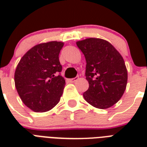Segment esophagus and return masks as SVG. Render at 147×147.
<instances>
[{
  "instance_id": "34e87169",
  "label": "esophagus",
  "mask_w": 147,
  "mask_h": 147,
  "mask_svg": "<svg viewBox=\"0 0 147 147\" xmlns=\"http://www.w3.org/2000/svg\"><path fill=\"white\" fill-rule=\"evenodd\" d=\"M78 79V77H76V78H71V79H69V82L71 83H74L76 82V81Z\"/></svg>"
}]
</instances>
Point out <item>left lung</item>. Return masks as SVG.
<instances>
[{
    "mask_svg": "<svg viewBox=\"0 0 147 147\" xmlns=\"http://www.w3.org/2000/svg\"><path fill=\"white\" fill-rule=\"evenodd\" d=\"M86 60L85 76L89 88L83 94L93 107L107 109L116 104L125 92L127 71L118 51L107 40L88 38L76 42Z\"/></svg>",
    "mask_w": 147,
    "mask_h": 147,
    "instance_id": "left-lung-1",
    "label": "left lung"
}]
</instances>
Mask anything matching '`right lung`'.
Returning <instances> with one entry per match:
<instances>
[{
    "label": "right lung",
    "instance_id": "add662e5",
    "mask_svg": "<svg viewBox=\"0 0 147 147\" xmlns=\"http://www.w3.org/2000/svg\"><path fill=\"white\" fill-rule=\"evenodd\" d=\"M64 42L51 41L36 45L26 52L17 65L14 82L22 101L35 112L55 107L63 93L65 81L59 55Z\"/></svg>",
    "mask_w": 147,
    "mask_h": 147
}]
</instances>
